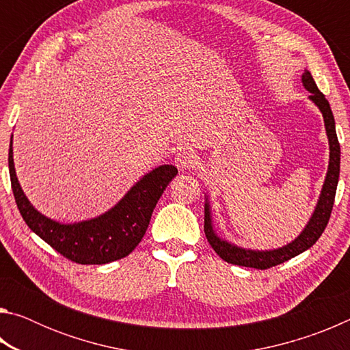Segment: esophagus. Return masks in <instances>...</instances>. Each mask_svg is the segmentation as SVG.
Listing matches in <instances>:
<instances>
[{
	"mask_svg": "<svg viewBox=\"0 0 350 350\" xmlns=\"http://www.w3.org/2000/svg\"><path fill=\"white\" fill-rule=\"evenodd\" d=\"M176 165L180 170L196 168L199 165V157L196 156V152L191 150H183L176 156Z\"/></svg>",
	"mask_w": 350,
	"mask_h": 350,
	"instance_id": "1",
	"label": "esophagus"
}]
</instances>
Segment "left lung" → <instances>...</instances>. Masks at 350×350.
<instances>
[{"label":"left lung","mask_w":350,"mask_h":350,"mask_svg":"<svg viewBox=\"0 0 350 350\" xmlns=\"http://www.w3.org/2000/svg\"><path fill=\"white\" fill-rule=\"evenodd\" d=\"M303 83L306 90L310 92L312 102L315 103L323 112L325 131H327L329 145H330L329 171H327V176H325L323 191H321V196H319L315 213H313V216L309 221V224H307V227L304 228V232L301 233L298 238L292 242V244H288L282 248H278V250L253 252V250H244V248L228 244L227 241L219 239L216 233L213 232L208 204H205L204 230H205L206 239H208L213 250H215L219 256L225 260V262L233 264V265H241V267L258 269V270L275 267V265L286 262V260L295 258L296 254L303 253L307 250V248H310L319 239V236L323 234L324 228L327 227L330 213H332V208H334L336 185H338V177H340V142H338V137H336L335 120H334V114H332L330 105L327 100H325L324 94L318 90L317 83L313 80V77L309 70H306L303 74Z\"/></svg>","instance_id":"obj_1"}]
</instances>
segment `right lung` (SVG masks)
Returning <instances> with one entry per match:
<instances>
[{
  "mask_svg": "<svg viewBox=\"0 0 350 350\" xmlns=\"http://www.w3.org/2000/svg\"><path fill=\"white\" fill-rule=\"evenodd\" d=\"M9 173L16 206L27 227L54 250L77 264H106L128 256L144 238L154 206L177 174L173 165H162L129 189L114 208L91 221L64 225L51 221L33 208L16 179L12 142Z\"/></svg>",
  "mask_w": 350,
  "mask_h": 350,
  "instance_id": "add662e5",
  "label": "right lung"
}]
</instances>
